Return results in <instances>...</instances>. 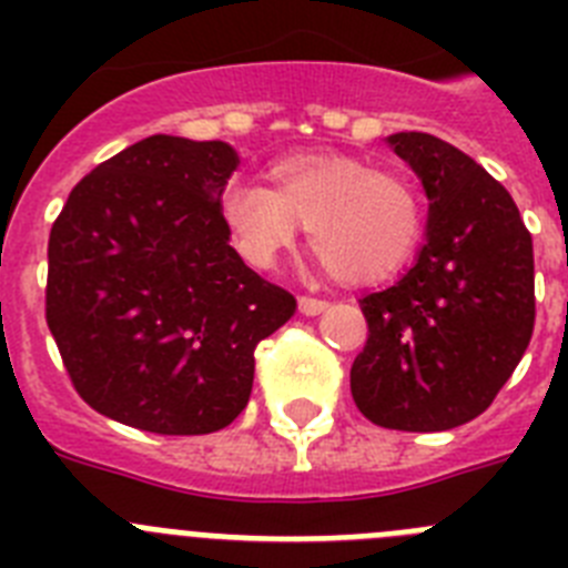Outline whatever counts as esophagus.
I'll list each match as a JSON object with an SVG mask.
<instances>
[{
  "mask_svg": "<svg viewBox=\"0 0 568 568\" xmlns=\"http://www.w3.org/2000/svg\"><path fill=\"white\" fill-rule=\"evenodd\" d=\"M327 307H329L327 301H321V298H310V295H301V298H298V313L301 315H321Z\"/></svg>",
  "mask_w": 568,
  "mask_h": 568,
  "instance_id": "esophagus-1",
  "label": "esophagus"
}]
</instances>
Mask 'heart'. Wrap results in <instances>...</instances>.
I'll return each instance as SVG.
<instances>
[{"instance_id":"b5f03b06","label":"heart","mask_w":568,"mask_h":568,"mask_svg":"<svg viewBox=\"0 0 568 568\" xmlns=\"http://www.w3.org/2000/svg\"><path fill=\"white\" fill-rule=\"evenodd\" d=\"M270 187L230 182L222 219L253 267H273L307 224L310 247L344 284L364 287L409 264L424 230L420 195L404 175L346 153H293L267 170Z\"/></svg>"}]
</instances>
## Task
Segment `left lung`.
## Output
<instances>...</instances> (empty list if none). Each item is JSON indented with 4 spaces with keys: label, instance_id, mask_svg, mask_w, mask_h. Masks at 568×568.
Masks as SVG:
<instances>
[{
    "label": "left lung",
    "instance_id": "1",
    "mask_svg": "<svg viewBox=\"0 0 568 568\" xmlns=\"http://www.w3.org/2000/svg\"><path fill=\"white\" fill-rule=\"evenodd\" d=\"M386 144L420 179L426 241L393 287L361 298L369 338L349 389L373 424L444 433L478 418L535 327V255L518 204L475 159L429 133Z\"/></svg>",
    "mask_w": 568,
    "mask_h": 568
}]
</instances>
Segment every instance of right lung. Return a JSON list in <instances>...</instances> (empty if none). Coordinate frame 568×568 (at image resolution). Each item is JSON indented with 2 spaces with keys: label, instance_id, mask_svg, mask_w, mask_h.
Masks as SVG:
<instances>
[{
  "label": "right lung",
  "instance_id": "obj_1",
  "mask_svg": "<svg viewBox=\"0 0 568 568\" xmlns=\"http://www.w3.org/2000/svg\"><path fill=\"white\" fill-rule=\"evenodd\" d=\"M227 142L155 133L73 187L48 241V327L97 413L207 435L253 393L255 346L295 298L230 247Z\"/></svg>",
  "mask_w": 568,
  "mask_h": 568
}]
</instances>
